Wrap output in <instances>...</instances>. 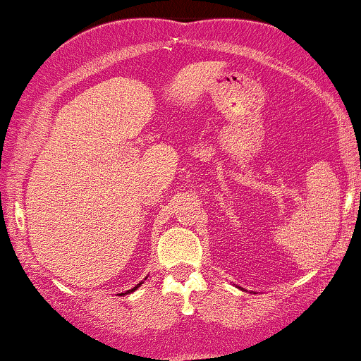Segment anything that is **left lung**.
Listing matches in <instances>:
<instances>
[{
    "label": "left lung",
    "mask_w": 361,
    "mask_h": 361,
    "mask_svg": "<svg viewBox=\"0 0 361 361\" xmlns=\"http://www.w3.org/2000/svg\"><path fill=\"white\" fill-rule=\"evenodd\" d=\"M239 288H241V287H239Z\"/></svg>",
    "instance_id": "8db88e82"
}]
</instances>
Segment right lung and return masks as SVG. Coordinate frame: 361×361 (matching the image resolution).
<instances>
[{
    "instance_id": "add662e5",
    "label": "right lung",
    "mask_w": 361,
    "mask_h": 361,
    "mask_svg": "<svg viewBox=\"0 0 361 361\" xmlns=\"http://www.w3.org/2000/svg\"><path fill=\"white\" fill-rule=\"evenodd\" d=\"M144 280H146V279H144ZM144 283V281H140V283H137V285H135V287L134 288H130V290H127V292H122V293H117V295H126V293H130V292H134V290H137L139 287H140V285H142Z\"/></svg>"
}]
</instances>
